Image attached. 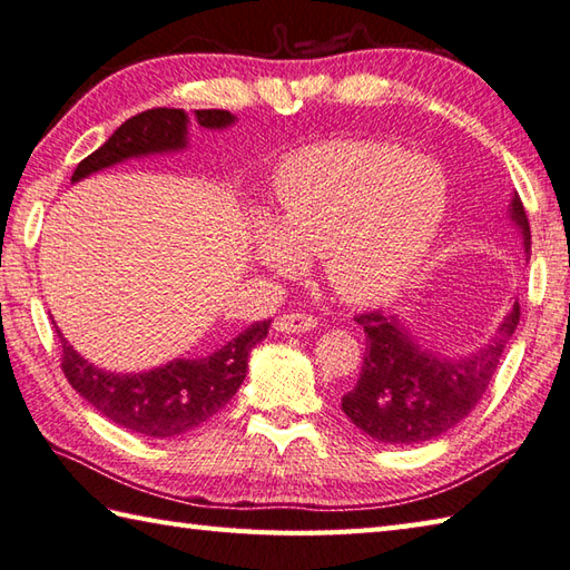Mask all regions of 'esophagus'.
Masks as SVG:
<instances>
[{"instance_id": "1", "label": "esophagus", "mask_w": 570, "mask_h": 570, "mask_svg": "<svg viewBox=\"0 0 570 570\" xmlns=\"http://www.w3.org/2000/svg\"><path fill=\"white\" fill-rule=\"evenodd\" d=\"M318 326V318L311 316V314H282L276 316L274 321V328L282 331V333H306V331H314Z\"/></svg>"}]
</instances>
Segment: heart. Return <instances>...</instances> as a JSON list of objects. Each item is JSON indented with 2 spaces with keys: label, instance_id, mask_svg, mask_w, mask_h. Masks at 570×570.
<instances>
[{
  "label": "heart",
  "instance_id": "obj_1",
  "mask_svg": "<svg viewBox=\"0 0 570 570\" xmlns=\"http://www.w3.org/2000/svg\"><path fill=\"white\" fill-rule=\"evenodd\" d=\"M278 232L259 227V254L294 272L298 254H323L328 282L348 301L397 294L442 225V167L373 140H333L288 158L276 180Z\"/></svg>",
  "mask_w": 570,
  "mask_h": 570
}]
</instances>
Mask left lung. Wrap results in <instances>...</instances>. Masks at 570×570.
<instances>
[{
    "label": "left lung",
    "instance_id": "8db88e82",
    "mask_svg": "<svg viewBox=\"0 0 570 570\" xmlns=\"http://www.w3.org/2000/svg\"><path fill=\"white\" fill-rule=\"evenodd\" d=\"M511 219L531 252L529 217L521 197L511 199ZM521 308L511 306L497 336L462 361L434 358L412 343L410 333L383 308L355 314L365 331V358L358 383L341 397L355 428L387 444H420L440 438L464 420L487 393Z\"/></svg>",
    "mask_w": 570,
    "mask_h": 570
}]
</instances>
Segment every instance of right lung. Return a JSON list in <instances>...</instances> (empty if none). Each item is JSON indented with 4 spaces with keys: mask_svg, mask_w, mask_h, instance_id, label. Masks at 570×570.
Returning <instances> with one entry per match:
<instances>
[{
    "mask_svg": "<svg viewBox=\"0 0 570 570\" xmlns=\"http://www.w3.org/2000/svg\"><path fill=\"white\" fill-rule=\"evenodd\" d=\"M195 120L205 128H222L234 120L229 110H195ZM187 116L183 108H150L128 118L96 153L88 155L73 170L71 180L104 170L126 158L148 153L185 148ZM272 318L256 321L225 348L199 361L177 358L165 367L148 373H106L78 355L69 341H61V371L66 381L81 397L88 400L100 415L116 425L145 438H177L187 430L203 425L205 420L225 407L237 393L247 358L256 343L266 338Z\"/></svg>",
    "mask_w": 570,
    "mask_h": 570,
    "instance_id": "right-lung-1",
    "label": "right lung"
}]
</instances>
